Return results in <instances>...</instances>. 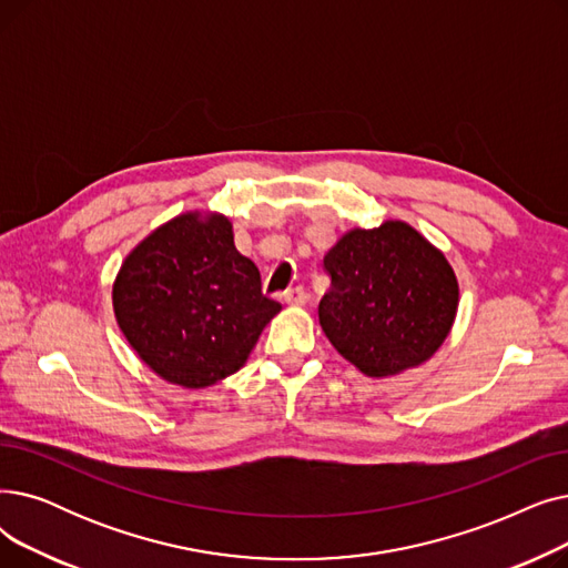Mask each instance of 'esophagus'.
Segmentation results:
<instances>
[{
  "mask_svg": "<svg viewBox=\"0 0 568 568\" xmlns=\"http://www.w3.org/2000/svg\"><path fill=\"white\" fill-rule=\"evenodd\" d=\"M284 301L288 303V305H305V301H307V293H305V288L303 286H293V288H288V291H284Z\"/></svg>",
  "mask_w": 568,
  "mask_h": 568,
  "instance_id": "1",
  "label": "esophagus"
}]
</instances>
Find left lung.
<instances>
[{"label":"left lung","mask_w":568,"mask_h":568,"mask_svg":"<svg viewBox=\"0 0 568 568\" xmlns=\"http://www.w3.org/2000/svg\"><path fill=\"white\" fill-rule=\"evenodd\" d=\"M331 288L321 328L337 354L382 379L435 356L448 337L460 288L446 256L409 224L351 229L323 256Z\"/></svg>","instance_id":"left-lung-1"}]
</instances>
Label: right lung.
<instances>
[{
    "label": "right lung",
    "mask_w": 568,
    "mask_h": 568,
    "mask_svg": "<svg viewBox=\"0 0 568 568\" xmlns=\"http://www.w3.org/2000/svg\"><path fill=\"white\" fill-rule=\"evenodd\" d=\"M118 326L161 379L207 388L247 363L282 305L261 291L224 214L184 212L129 252L113 284Z\"/></svg>",
    "instance_id": "1"
}]
</instances>
